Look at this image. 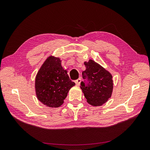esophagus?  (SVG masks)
Instances as JSON below:
<instances>
[{"mask_svg":"<svg viewBox=\"0 0 150 150\" xmlns=\"http://www.w3.org/2000/svg\"><path fill=\"white\" fill-rule=\"evenodd\" d=\"M81 78H79V79H76V80L75 81V83H76V84L77 86H79V85L80 84V83H81Z\"/></svg>","mask_w":150,"mask_h":150,"instance_id":"obj_1","label":"esophagus"}]
</instances>
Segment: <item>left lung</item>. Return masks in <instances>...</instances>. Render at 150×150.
Segmentation results:
<instances>
[{
	"instance_id": "1",
	"label": "left lung",
	"mask_w": 150,
	"mask_h": 150,
	"mask_svg": "<svg viewBox=\"0 0 150 150\" xmlns=\"http://www.w3.org/2000/svg\"><path fill=\"white\" fill-rule=\"evenodd\" d=\"M86 70L82 72L84 79L80 88L89 104L101 106L111 98L113 88L112 76L93 60L85 62Z\"/></svg>"
}]
</instances>
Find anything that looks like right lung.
Returning a JSON list of instances; mask_svg holds the SVG:
<instances>
[{
    "label": "right lung",
    "instance_id": "add662e5",
    "mask_svg": "<svg viewBox=\"0 0 150 150\" xmlns=\"http://www.w3.org/2000/svg\"><path fill=\"white\" fill-rule=\"evenodd\" d=\"M59 58L50 56L40 67L35 78V91L44 105L57 108L64 103L69 90L75 85Z\"/></svg>",
    "mask_w": 150,
    "mask_h": 150
}]
</instances>
